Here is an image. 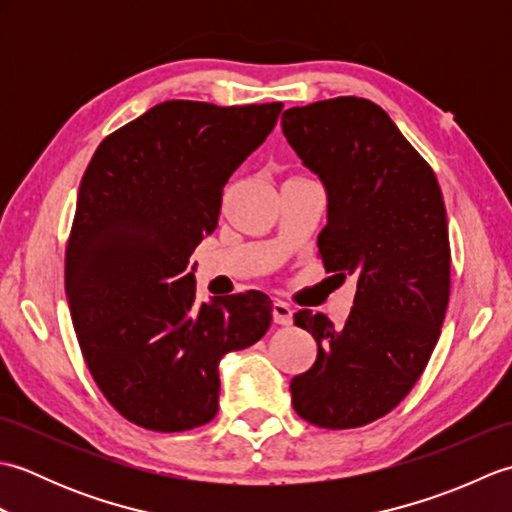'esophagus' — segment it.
I'll use <instances>...</instances> for the list:
<instances>
[{
	"label": "esophagus",
	"mask_w": 512,
	"mask_h": 512,
	"mask_svg": "<svg viewBox=\"0 0 512 512\" xmlns=\"http://www.w3.org/2000/svg\"><path fill=\"white\" fill-rule=\"evenodd\" d=\"M273 321L277 325H290L292 323V310H290L288 303H284V301L273 303Z\"/></svg>",
	"instance_id": "1"
}]
</instances>
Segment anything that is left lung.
<instances>
[{"label":"left lung","instance_id":"obj_1","mask_svg":"<svg viewBox=\"0 0 512 512\" xmlns=\"http://www.w3.org/2000/svg\"><path fill=\"white\" fill-rule=\"evenodd\" d=\"M281 129L328 193L319 255L334 277L354 275L343 328L299 310L317 361L292 378V407L323 429L383 418L427 367L447 312L451 250L436 173L383 107L356 96L290 107Z\"/></svg>","mask_w":512,"mask_h":512}]
</instances>
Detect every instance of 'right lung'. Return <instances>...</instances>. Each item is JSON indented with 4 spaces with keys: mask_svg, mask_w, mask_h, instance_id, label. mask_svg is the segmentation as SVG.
I'll return each instance as SVG.
<instances>
[{
    "mask_svg": "<svg viewBox=\"0 0 512 512\" xmlns=\"http://www.w3.org/2000/svg\"><path fill=\"white\" fill-rule=\"evenodd\" d=\"M281 107L165 101L107 136L83 173L65 295L92 378L138 427L171 433L213 420L222 356L270 328L264 292L198 306L189 257Z\"/></svg>",
    "mask_w": 512,
    "mask_h": 512,
    "instance_id": "add662e5",
    "label": "right lung"
}]
</instances>
